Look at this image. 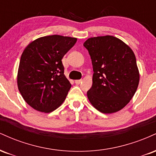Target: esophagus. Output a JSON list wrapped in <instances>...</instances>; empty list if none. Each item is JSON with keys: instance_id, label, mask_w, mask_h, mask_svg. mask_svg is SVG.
I'll list each match as a JSON object with an SVG mask.
<instances>
[{"instance_id": "34e87169", "label": "esophagus", "mask_w": 156, "mask_h": 156, "mask_svg": "<svg viewBox=\"0 0 156 156\" xmlns=\"http://www.w3.org/2000/svg\"><path fill=\"white\" fill-rule=\"evenodd\" d=\"M81 82H82V80H75V83H76V84H78V85L81 83Z\"/></svg>"}]
</instances>
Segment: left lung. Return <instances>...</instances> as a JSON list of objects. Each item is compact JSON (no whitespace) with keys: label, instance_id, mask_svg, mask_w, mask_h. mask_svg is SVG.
I'll return each instance as SVG.
<instances>
[{"label":"left lung","instance_id":"8db88e82","mask_svg":"<svg viewBox=\"0 0 156 156\" xmlns=\"http://www.w3.org/2000/svg\"><path fill=\"white\" fill-rule=\"evenodd\" d=\"M93 67L92 86L87 97L105 114L117 112L129 103L136 91L139 73L129 46L112 36L89 38L83 43Z\"/></svg>","mask_w":156,"mask_h":156}]
</instances>
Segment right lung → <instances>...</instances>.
Here are the masks:
<instances>
[{"label": "right lung", "instance_id": "add662e5", "mask_svg": "<svg viewBox=\"0 0 156 156\" xmlns=\"http://www.w3.org/2000/svg\"><path fill=\"white\" fill-rule=\"evenodd\" d=\"M76 38L51 35L31 42L20 62L17 85L23 99L39 112L49 113L62 105L71 84L62 59Z\"/></svg>", "mask_w": 156, "mask_h": 156}]
</instances>
